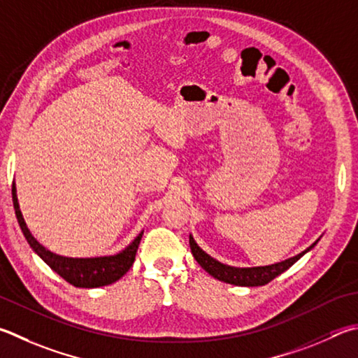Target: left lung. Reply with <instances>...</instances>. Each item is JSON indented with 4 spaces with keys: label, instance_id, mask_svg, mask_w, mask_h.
<instances>
[{
    "label": "left lung",
    "instance_id": "8db88e82",
    "mask_svg": "<svg viewBox=\"0 0 358 358\" xmlns=\"http://www.w3.org/2000/svg\"><path fill=\"white\" fill-rule=\"evenodd\" d=\"M316 243L311 244L307 250L301 252L299 255L285 259V262H280V263L269 264V266H257V268H233V266L219 263L217 259H214L213 257L208 255L206 252L200 249L197 243L194 241V238L189 235L191 252L201 268H203L208 274L213 275L214 278H217V280L238 285V287H262V285L269 283L271 280H274L277 275H280L282 272L289 269L291 266L294 264L302 255H305L310 249H313Z\"/></svg>",
    "mask_w": 358,
    "mask_h": 358
}]
</instances>
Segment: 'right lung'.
<instances>
[{
	"mask_svg": "<svg viewBox=\"0 0 358 358\" xmlns=\"http://www.w3.org/2000/svg\"><path fill=\"white\" fill-rule=\"evenodd\" d=\"M12 201H14L15 216L18 220V225L23 231L26 241L32 247L38 257H41L45 263H47L51 269L57 272L64 280L73 285L76 288H99L106 287L119 280L131 268L136 258V252L141 243L142 233L134 238V241L129 244L125 250L117 253L111 257H95V258H69L61 257L56 253L50 252L48 249L37 241V239L31 235L28 227H26L24 219L22 216L20 205H18L17 199V187L12 185Z\"/></svg>",
	"mask_w": 358,
	"mask_h": 358,
	"instance_id": "obj_1",
	"label": "right lung"
}]
</instances>
